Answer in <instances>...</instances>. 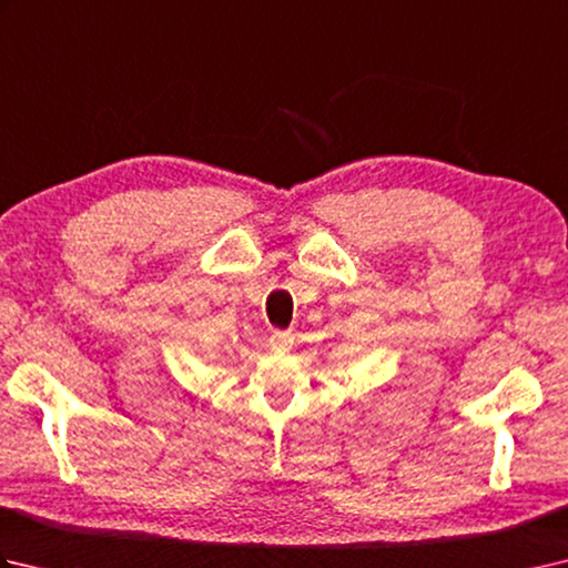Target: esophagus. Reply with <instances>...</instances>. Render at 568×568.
I'll return each mask as SVG.
<instances>
[{"label":"esophagus","instance_id":"1","mask_svg":"<svg viewBox=\"0 0 568 568\" xmlns=\"http://www.w3.org/2000/svg\"><path fill=\"white\" fill-rule=\"evenodd\" d=\"M271 346L275 352H291L293 348V334L291 332H275L271 336Z\"/></svg>","mask_w":568,"mask_h":568}]
</instances>
